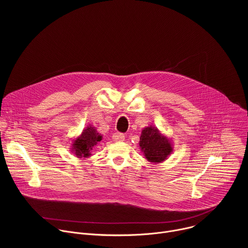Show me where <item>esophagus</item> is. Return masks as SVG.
<instances>
[{
  "instance_id": "34e87169",
  "label": "esophagus",
  "mask_w": 248,
  "mask_h": 248,
  "mask_svg": "<svg viewBox=\"0 0 248 248\" xmlns=\"http://www.w3.org/2000/svg\"><path fill=\"white\" fill-rule=\"evenodd\" d=\"M113 140H114V141H118V142H120V141H124V135L123 133L116 132V133H114V135H113Z\"/></svg>"
}]
</instances>
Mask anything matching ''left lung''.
<instances>
[{
  "instance_id": "1",
  "label": "left lung",
  "mask_w": 248,
  "mask_h": 248,
  "mask_svg": "<svg viewBox=\"0 0 248 248\" xmlns=\"http://www.w3.org/2000/svg\"><path fill=\"white\" fill-rule=\"evenodd\" d=\"M139 147L145 159L151 164L163 163L173 152L171 139L153 125H148L141 130Z\"/></svg>"
}]
</instances>
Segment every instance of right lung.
Masks as SVG:
<instances>
[{"instance_id": "add662e5", "label": "right lung", "mask_w": 248, "mask_h": 248, "mask_svg": "<svg viewBox=\"0 0 248 248\" xmlns=\"http://www.w3.org/2000/svg\"><path fill=\"white\" fill-rule=\"evenodd\" d=\"M102 139V134L97 131L96 127L89 124L78 137L73 139L70 152L80 159L89 158L91 156L93 147L97 145Z\"/></svg>"}]
</instances>
